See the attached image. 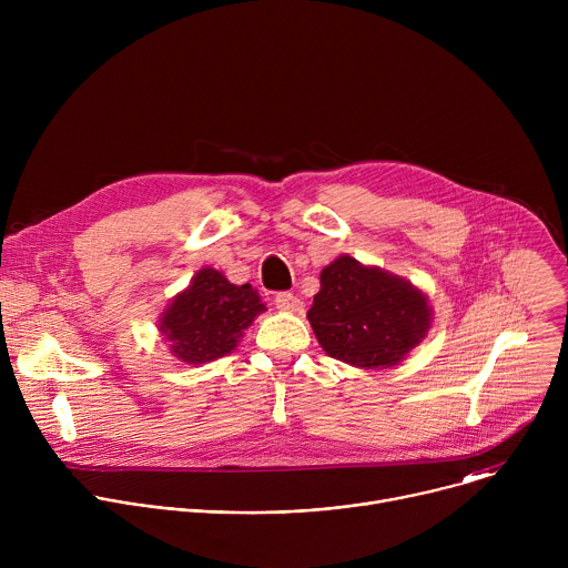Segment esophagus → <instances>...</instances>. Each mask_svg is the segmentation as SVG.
<instances>
[{
	"instance_id": "34e87169",
	"label": "esophagus",
	"mask_w": 568,
	"mask_h": 568,
	"mask_svg": "<svg viewBox=\"0 0 568 568\" xmlns=\"http://www.w3.org/2000/svg\"><path fill=\"white\" fill-rule=\"evenodd\" d=\"M274 303H276V307H278L281 312H290V314L303 310V301H301L298 296H294L292 292H281V294H276Z\"/></svg>"
}]
</instances>
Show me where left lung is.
Returning a JSON list of instances; mask_svg holds the SVG:
<instances>
[{"instance_id":"left-lung-1","label":"left lung","mask_w":568,"mask_h":568,"mask_svg":"<svg viewBox=\"0 0 568 568\" xmlns=\"http://www.w3.org/2000/svg\"><path fill=\"white\" fill-rule=\"evenodd\" d=\"M307 321L326 355L355 368H390L427 337L434 310L412 281L342 254L321 270Z\"/></svg>"}]
</instances>
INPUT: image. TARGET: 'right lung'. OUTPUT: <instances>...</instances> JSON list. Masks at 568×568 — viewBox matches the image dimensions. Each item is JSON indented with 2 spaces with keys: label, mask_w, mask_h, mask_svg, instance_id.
Masks as SVG:
<instances>
[{
  "label": "right lung",
  "mask_w": 568,
  "mask_h": 568,
  "mask_svg": "<svg viewBox=\"0 0 568 568\" xmlns=\"http://www.w3.org/2000/svg\"><path fill=\"white\" fill-rule=\"evenodd\" d=\"M265 310L250 283L233 285L222 272L202 267L161 312L159 333L180 362L197 366L235 351L240 337Z\"/></svg>",
  "instance_id": "add662e5"
}]
</instances>
